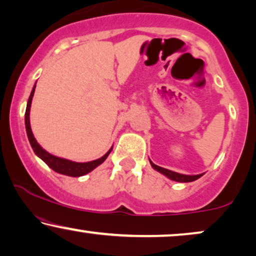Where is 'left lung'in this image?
Listing matches in <instances>:
<instances>
[{
  "mask_svg": "<svg viewBox=\"0 0 256 256\" xmlns=\"http://www.w3.org/2000/svg\"><path fill=\"white\" fill-rule=\"evenodd\" d=\"M150 162H151V166L153 168L156 170V171H158L164 174L165 176H168V179L173 180V182H194V180L199 179L200 176H204V173L202 174H196V176H187V174H182V173H176V172H173V171H170V170H166L164 168H160V166L156 165V164H153L151 160H150Z\"/></svg>",
  "mask_w": 256,
  "mask_h": 256,
  "instance_id": "1",
  "label": "left lung"
}]
</instances>
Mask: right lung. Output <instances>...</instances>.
Wrapping results in <instances>:
<instances>
[{
  "instance_id": "obj_1",
  "label": "right lung",
  "mask_w": 256,
  "mask_h": 256,
  "mask_svg": "<svg viewBox=\"0 0 256 256\" xmlns=\"http://www.w3.org/2000/svg\"><path fill=\"white\" fill-rule=\"evenodd\" d=\"M35 88H36V84L34 85L32 94H30V96H29L28 104H26V114H24L26 136H28L29 142H30V145H32V148L34 150V152H35V154L38 156V158L42 159L43 162H46L51 170H54V172L60 173V174L69 176H85V174H88V172H91L92 170L96 168L97 166H100V164H103L104 160L108 158V156L110 154V152L112 151V148L108 150V151L105 153V154L100 159L92 160V162H72V160L60 158V156L51 154V153L46 152V150H44L42 146H40L38 142H37V140L32 134V126H30V108H32V102L34 94H35Z\"/></svg>"
}]
</instances>
